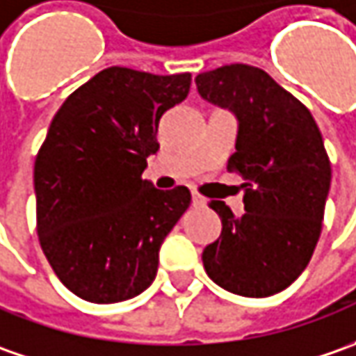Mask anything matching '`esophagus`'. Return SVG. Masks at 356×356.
<instances>
[{
    "label": "esophagus",
    "instance_id": "obj_1",
    "mask_svg": "<svg viewBox=\"0 0 356 356\" xmlns=\"http://www.w3.org/2000/svg\"><path fill=\"white\" fill-rule=\"evenodd\" d=\"M191 201H193L195 207H202V204H204V199H202L199 193H191Z\"/></svg>",
    "mask_w": 356,
    "mask_h": 356
}]
</instances>
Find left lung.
I'll list each match as a JSON object with an SVG mask.
<instances>
[{
	"label": "left lung",
	"instance_id": "left-lung-1",
	"mask_svg": "<svg viewBox=\"0 0 356 356\" xmlns=\"http://www.w3.org/2000/svg\"><path fill=\"white\" fill-rule=\"evenodd\" d=\"M197 90L238 120L228 169L244 183V215L222 201L209 207L220 236L202 250L216 286L244 298H268L307 268L321 234L331 163L312 112L262 68L227 65L202 72Z\"/></svg>",
	"mask_w": 356,
	"mask_h": 356
}]
</instances>
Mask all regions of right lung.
<instances>
[{
	"label": "right lung",
	"mask_w": 356,
	"mask_h": 356,
	"mask_svg": "<svg viewBox=\"0 0 356 356\" xmlns=\"http://www.w3.org/2000/svg\"><path fill=\"white\" fill-rule=\"evenodd\" d=\"M189 88V72L110 67L53 118L35 159L37 234L56 277L82 300H131L155 280L191 193L155 189L141 173L159 149V120Z\"/></svg>",
	"instance_id": "add662e5"
}]
</instances>
